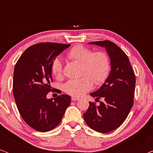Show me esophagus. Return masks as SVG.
Segmentation results:
<instances>
[{"mask_svg": "<svg viewBox=\"0 0 153 153\" xmlns=\"http://www.w3.org/2000/svg\"><path fill=\"white\" fill-rule=\"evenodd\" d=\"M79 100V97H74V96H72V101H77V100Z\"/></svg>", "mask_w": 153, "mask_h": 153, "instance_id": "34e87169", "label": "esophagus"}]
</instances>
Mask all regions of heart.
<instances>
[{
	"instance_id": "obj_1",
	"label": "heart",
	"mask_w": 153,
	"mask_h": 153,
	"mask_svg": "<svg viewBox=\"0 0 153 153\" xmlns=\"http://www.w3.org/2000/svg\"><path fill=\"white\" fill-rule=\"evenodd\" d=\"M68 58L81 63V75L78 79L68 81L65 91L73 96H81L91 91L93 82L96 85L103 83L107 79L111 71L110 59L104 52H94L82 45L73 47L67 54ZM51 72L56 78L62 76L63 68L60 58H55L51 62Z\"/></svg>"
}]
</instances>
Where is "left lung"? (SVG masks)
Wrapping results in <instances>:
<instances>
[{
	"label": "left lung",
	"instance_id": "8db88e82",
	"mask_svg": "<svg viewBox=\"0 0 153 153\" xmlns=\"http://www.w3.org/2000/svg\"><path fill=\"white\" fill-rule=\"evenodd\" d=\"M104 47L110 58L111 70L108 78L97 91L91 93L95 101H103L97 106L89 102L83 114L88 126L100 133L118 128L127 118L134 103L136 78L129 58L118 46L108 40L88 42Z\"/></svg>",
	"mask_w": 153,
	"mask_h": 153
}]
</instances>
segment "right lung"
Listing matches in <instances>:
<instances>
[{"instance_id": "right-lung-1", "label": "right lung", "mask_w": 153, "mask_h": 153, "mask_svg": "<svg viewBox=\"0 0 153 153\" xmlns=\"http://www.w3.org/2000/svg\"><path fill=\"white\" fill-rule=\"evenodd\" d=\"M70 45L44 42L28 47L15 65L13 95L24 120L35 130L45 132L58 126L71 102L70 96L47 99L51 62Z\"/></svg>"}]
</instances>
